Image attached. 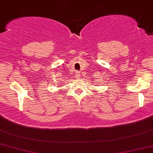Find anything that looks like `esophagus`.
Instances as JSON below:
<instances>
[{
    "label": "esophagus",
    "mask_w": 153,
    "mask_h": 153,
    "mask_svg": "<svg viewBox=\"0 0 153 153\" xmlns=\"http://www.w3.org/2000/svg\"><path fill=\"white\" fill-rule=\"evenodd\" d=\"M80 73H79V72H76V74H75V78H80Z\"/></svg>",
    "instance_id": "obj_1"
}]
</instances>
